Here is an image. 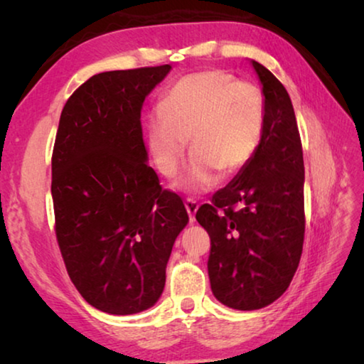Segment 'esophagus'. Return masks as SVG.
<instances>
[{
  "label": "esophagus",
  "mask_w": 364,
  "mask_h": 364,
  "mask_svg": "<svg viewBox=\"0 0 364 364\" xmlns=\"http://www.w3.org/2000/svg\"><path fill=\"white\" fill-rule=\"evenodd\" d=\"M184 207H186V210L189 213V221L193 223V221L196 220V212L197 208H199V204L194 199H186V202H184Z\"/></svg>",
  "instance_id": "obj_1"
}]
</instances>
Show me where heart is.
<instances>
[{
  "label": "heart",
  "instance_id": "heart-1",
  "mask_svg": "<svg viewBox=\"0 0 364 364\" xmlns=\"http://www.w3.org/2000/svg\"><path fill=\"white\" fill-rule=\"evenodd\" d=\"M264 130V96L258 85L226 70L191 73L173 83L147 120V144L156 167L173 176L191 157L181 186L202 193L252 162Z\"/></svg>",
  "mask_w": 364,
  "mask_h": 364
}]
</instances>
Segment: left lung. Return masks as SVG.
<instances>
[{"label":"left lung","mask_w":364,"mask_h":364,"mask_svg":"<svg viewBox=\"0 0 364 364\" xmlns=\"http://www.w3.org/2000/svg\"><path fill=\"white\" fill-rule=\"evenodd\" d=\"M250 63L264 96L262 143L247 167L196 213L210 236L212 292L244 311L260 310L286 292L305 234L304 152L292 101L267 67Z\"/></svg>","instance_id":"obj_1"}]
</instances>
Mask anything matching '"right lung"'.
<instances>
[{"instance_id":"right-lung-1","label":"right lung","mask_w":364,"mask_h":364,"mask_svg":"<svg viewBox=\"0 0 364 364\" xmlns=\"http://www.w3.org/2000/svg\"><path fill=\"white\" fill-rule=\"evenodd\" d=\"M171 65L93 75L63 109L53 151L56 237L67 273L91 306L134 315L156 305L175 239L189 217L147 165L146 96Z\"/></svg>"}]
</instances>
